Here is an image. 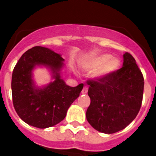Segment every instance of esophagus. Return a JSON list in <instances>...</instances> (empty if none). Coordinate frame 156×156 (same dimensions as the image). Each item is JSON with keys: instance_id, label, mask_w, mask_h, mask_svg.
Segmentation results:
<instances>
[{"instance_id": "obj_1", "label": "esophagus", "mask_w": 156, "mask_h": 156, "mask_svg": "<svg viewBox=\"0 0 156 156\" xmlns=\"http://www.w3.org/2000/svg\"><path fill=\"white\" fill-rule=\"evenodd\" d=\"M88 87H86V86H85V87H83V90H82V94H87V93H88Z\"/></svg>"}]
</instances>
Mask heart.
Wrapping results in <instances>:
<instances>
[{
	"label": "heart",
	"mask_w": 156,
	"mask_h": 156,
	"mask_svg": "<svg viewBox=\"0 0 156 156\" xmlns=\"http://www.w3.org/2000/svg\"><path fill=\"white\" fill-rule=\"evenodd\" d=\"M120 61L116 58H112L111 55L103 54L93 58L85 62L83 68L86 70H95L94 77L95 78H103L108 77L119 69Z\"/></svg>",
	"instance_id": "obj_1"
}]
</instances>
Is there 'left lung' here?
Listing matches in <instances>:
<instances>
[{"mask_svg": "<svg viewBox=\"0 0 156 156\" xmlns=\"http://www.w3.org/2000/svg\"><path fill=\"white\" fill-rule=\"evenodd\" d=\"M90 105L86 118L96 130L114 134L127 127L140 111L144 77L130 53L124 54L123 67L108 77L88 79Z\"/></svg>", "mask_w": 156, "mask_h": 156, "instance_id": "1", "label": "left lung"}]
</instances>
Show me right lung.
Returning <instances> with one entry per match:
<instances>
[{
  "label": "right lung",
  "instance_id": "add662e5",
  "mask_svg": "<svg viewBox=\"0 0 156 156\" xmlns=\"http://www.w3.org/2000/svg\"><path fill=\"white\" fill-rule=\"evenodd\" d=\"M63 61L60 54L37 46L23 53L16 64L12 78V101L19 117L29 125L45 129L60 123L80 94L83 83L70 87L61 78ZM36 66L50 68L55 81L43 88L36 87L32 79Z\"/></svg>",
  "mask_w": 156,
  "mask_h": 156
}]
</instances>
